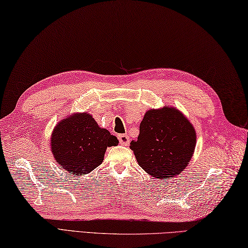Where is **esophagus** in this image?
<instances>
[{"mask_svg": "<svg viewBox=\"0 0 248 248\" xmlns=\"http://www.w3.org/2000/svg\"><path fill=\"white\" fill-rule=\"evenodd\" d=\"M118 138H119V141H120V143L122 144V145H128V143H129V137L127 135H119L118 136Z\"/></svg>", "mask_w": 248, "mask_h": 248, "instance_id": "1", "label": "esophagus"}]
</instances>
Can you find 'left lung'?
<instances>
[{
	"label": "left lung",
	"instance_id": "8db88e82",
	"mask_svg": "<svg viewBox=\"0 0 248 248\" xmlns=\"http://www.w3.org/2000/svg\"><path fill=\"white\" fill-rule=\"evenodd\" d=\"M197 142L195 127L172 106L149 109L140 123L137 140L130 149L139 166L156 179L174 178L193 157Z\"/></svg>",
	"mask_w": 248,
	"mask_h": 248
}]
</instances>
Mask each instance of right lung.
<instances>
[{"label":"right lung","mask_w":248,"mask_h":248,"mask_svg":"<svg viewBox=\"0 0 248 248\" xmlns=\"http://www.w3.org/2000/svg\"><path fill=\"white\" fill-rule=\"evenodd\" d=\"M118 144V138L85 111L61 120L50 138L55 161L69 174L78 176L93 171L103 163L107 148Z\"/></svg>","instance_id":"add662e5"}]
</instances>
